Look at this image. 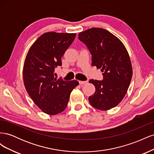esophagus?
<instances>
[{
    "mask_svg": "<svg viewBox=\"0 0 154 154\" xmlns=\"http://www.w3.org/2000/svg\"><path fill=\"white\" fill-rule=\"evenodd\" d=\"M87 81H79V83H80V85H85L86 83H87Z\"/></svg>",
    "mask_w": 154,
    "mask_h": 154,
    "instance_id": "1",
    "label": "esophagus"
}]
</instances>
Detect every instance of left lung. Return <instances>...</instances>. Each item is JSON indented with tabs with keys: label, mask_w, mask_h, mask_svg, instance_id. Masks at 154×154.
I'll return each instance as SVG.
<instances>
[{
	"label": "left lung",
	"mask_w": 154,
	"mask_h": 154,
	"mask_svg": "<svg viewBox=\"0 0 154 154\" xmlns=\"http://www.w3.org/2000/svg\"><path fill=\"white\" fill-rule=\"evenodd\" d=\"M78 38L89 50L92 66L103 72V80H89L96 92L88 101L99 110L113 108L123 99L132 80V63L127 49L119 38L102 28L81 32Z\"/></svg>",
	"instance_id": "8db88e82"
}]
</instances>
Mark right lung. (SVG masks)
<instances>
[{
	"label": "right lung",
	"instance_id": "add662e5",
	"mask_svg": "<svg viewBox=\"0 0 154 154\" xmlns=\"http://www.w3.org/2000/svg\"><path fill=\"white\" fill-rule=\"evenodd\" d=\"M75 33L48 32L30 48L23 69L26 89L35 103L45 114L55 115L67 107L76 80L54 78V69L62 66V57L75 38Z\"/></svg>",
	"mask_w": 154,
	"mask_h": 154
}]
</instances>
